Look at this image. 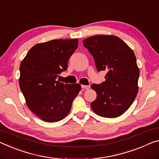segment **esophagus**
Listing matches in <instances>:
<instances>
[{
	"label": "esophagus",
	"instance_id": "obj_1",
	"mask_svg": "<svg viewBox=\"0 0 159 159\" xmlns=\"http://www.w3.org/2000/svg\"><path fill=\"white\" fill-rule=\"evenodd\" d=\"M82 88L85 89H89L90 88V86L89 85H82Z\"/></svg>",
	"mask_w": 159,
	"mask_h": 159
}]
</instances>
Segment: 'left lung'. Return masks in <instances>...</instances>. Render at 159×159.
I'll return each mask as SVG.
<instances>
[{"instance_id":"1","label":"left lung","mask_w":159,"mask_h":159,"mask_svg":"<svg viewBox=\"0 0 159 159\" xmlns=\"http://www.w3.org/2000/svg\"><path fill=\"white\" fill-rule=\"evenodd\" d=\"M82 42L93 56L97 70L107 72L105 82L91 86L97 92L92 110L106 118L121 116L132 104L139 90V69L133 50L113 35L91 36Z\"/></svg>"}]
</instances>
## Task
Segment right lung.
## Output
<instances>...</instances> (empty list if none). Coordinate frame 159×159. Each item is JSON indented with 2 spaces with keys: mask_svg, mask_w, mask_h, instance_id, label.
Listing matches in <instances>:
<instances>
[{
  "mask_svg": "<svg viewBox=\"0 0 159 159\" xmlns=\"http://www.w3.org/2000/svg\"><path fill=\"white\" fill-rule=\"evenodd\" d=\"M78 47L77 39L52 40L36 44L20 65L19 85L27 106L46 122L62 120L69 114L80 84H64L56 79L65 71Z\"/></svg>",
  "mask_w": 159,
  "mask_h": 159,
  "instance_id": "1",
  "label": "right lung"
}]
</instances>
